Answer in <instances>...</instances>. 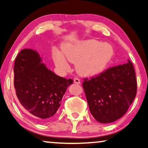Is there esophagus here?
Returning a JSON list of instances; mask_svg holds the SVG:
<instances>
[{
	"label": "esophagus",
	"instance_id": "obj_1",
	"mask_svg": "<svg viewBox=\"0 0 148 148\" xmlns=\"http://www.w3.org/2000/svg\"><path fill=\"white\" fill-rule=\"evenodd\" d=\"M74 82L75 84H80V80L78 78H75L74 79Z\"/></svg>",
	"mask_w": 148,
	"mask_h": 148
}]
</instances>
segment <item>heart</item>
<instances>
[{
	"mask_svg": "<svg viewBox=\"0 0 148 148\" xmlns=\"http://www.w3.org/2000/svg\"><path fill=\"white\" fill-rule=\"evenodd\" d=\"M62 54L58 50L52 52L53 59L57 66L62 70L66 69L68 63L66 58L70 62L76 63V70L79 74L88 77L102 73L114 56L111 45L100 43L96 40L65 45L62 48Z\"/></svg>",
	"mask_w": 148,
	"mask_h": 148,
	"instance_id": "1",
	"label": "heart"
}]
</instances>
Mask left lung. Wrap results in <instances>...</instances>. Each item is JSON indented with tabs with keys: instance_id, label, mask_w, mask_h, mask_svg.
Here are the masks:
<instances>
[{
	"instance_id": "left-lung-1",
	"label": "left lung",
	"mask_w": 148,
	"mask_h": 148,
	"mask_svg": "<svg viewBox=\"0 0 148 148\" xmlns=\"http://www.w3.org/2000/svg\"><path fill=\"white\" fill-rule=\"evenodd\" d=\"M82 86L94 118L102 123L115 122L126 113L137 93L134 66L127 60L124 64L84 78Z\"/></svg>"
}]
</instances>
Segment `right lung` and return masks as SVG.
<instances>
[{
	"label": "right lung",
	"instance_id": "add662e5",
	"mask_svg": "<svg viewBox=\"0 0 148 148\" xmlns=\"http://www.w3.org/2000/svg\"><path fill=\"white\" fill-rule=\"evenodd\" d=\"M73 83L48 70L38 52L23 49L15 59L14 86L20 103L39 122L56 113L67 87Z\"/></svg>",
	"mask_w": 148,
	"mask_h": 148
}]
</instances>
